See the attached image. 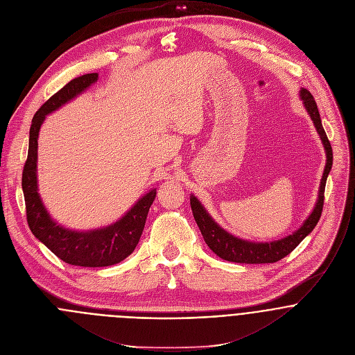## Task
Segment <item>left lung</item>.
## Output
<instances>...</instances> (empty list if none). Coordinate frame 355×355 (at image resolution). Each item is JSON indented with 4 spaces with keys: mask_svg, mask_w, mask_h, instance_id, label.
<instances>
[{
    "mask_svg": "<svg viewBox=\"0 0 355 355\" xmlns=\"http://www.w3.org/2000/svg\"><path fill=\"white\" fill-rule=\"evenodd\" d=\"M300 96L304 102V106L311 116L318 134L320 135V139L323 143L324 151H326V166L323 171V176L320 180L319 187V197L316 201V205L312 211V214L305 220L302 227L295 231L293 235H288L287 238H282L279 241H274L270 243H256L249 242L245 239H239L225 230H223L211 216L205 211L202 204L191 194L190 197V205L194 220L201 231V235L208 245V248L214 252L218 257L234 261V263H246V264H261V263H275L290 254L316 227L318 221L320 220L322 209H323V200H324V187L326 180L330 173L331 165H333V151L330 141L327 139V135L324 132V128L322 125L320 114L316 106V102L312 96V94L302 88L300 91Z\"/></svg>",
    "mask_w": 355,
    "mask_h": 355,
    "instance_id": "left-lung-1",
    "label": "left lung"
}]
</instances>
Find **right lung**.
<instances>
[{"mask_svg": "<svg viewBox=\"0 0 355 355\" xmlns=\"http://www.w3.org/2000/svg\"><path fill=\"white\" fill-rule=\"evenodd\" d=\"M98 81V73L71 80L35 113L29 131L28 159L22 172L26 220L32 234L62 261L81 267H106L130 256L141 234L157 189L141 197L114 224L94 231H73L58 225L46 209L37 189V138L46 116L74 99Z\"/></svg>", "mask_w": 355, "mask_h": 355, "instance_id": "right-lung-1", "label": "right lung"}]
</instances>
